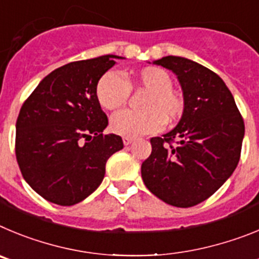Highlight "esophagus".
I'll return each instance as SVG.
<instances>
[{"instance_id":"1","label":"esophagus","mask_w":259,"mask_h":259,"mask_svg":"<svg viewBox=\"0 0 259 259\" xmlns=\"http://www.w3.org/2000/svg\"><path fill=\"white\" fill-rule=\"evenodd\" d=\"M133 141H134V139L130 138V137H124V138H122V142H124L125 146H129V144H132Z\"/></svg>"}]
</instances>
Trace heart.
I'll list each match as a JSON object with an SVG mask.
<instances>
[{
	"instance_id": "b5f03b06",
	"label": "heart",
	"mask_w": 259,
	"mask_h": 259,
	"mask_svg": "<svg viewBox=\"0 0 259 259\" xmlns=\"http://www.w3.org/2000/svg\"><path fill=\"white\" fill-rule=\"evenodd\" d=\"M130 90H146L142 111H121L111 118L113 133L138 137L161 130L164 124L178 122L185 113V99L173 90V80L158 67H146L125 80L118 72L108 71L95 88L97 99L104 109L113 111L127 103Z\"/></svg>"
}]
</instances>
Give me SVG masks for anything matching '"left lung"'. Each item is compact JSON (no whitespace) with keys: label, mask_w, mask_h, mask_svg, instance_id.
<instances>
[{"label":"left lung","mask_w":259,"mask_h":259,"mask_svg":"<svg viewBox=\"0 0 259 259\" xmlns=\"http://www.w3.org/2000/svg\"><path fill=\"white\" fill-rule=\"evenodd\" d=\"M153 64L177 74L186 107L171 132L151 138L152 152L142 164V178L164 202L190 208L210 197L236 169L244 120L231 92L209 68L173 55Z\"/></svg>","instance_id":"1"}]
</instances>
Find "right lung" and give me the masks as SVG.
<instances>
[{
  "mask_svg": "<svg viewBox=\"0 0 259 259\" xmlns=\"http://www.w3.org/2000/svg\"><path fill=\"white\" fill-rule=\"evenodd\" d=\"M115 59L124 58L103 55L59 67L20 108L16 160L25 182L48 201H82L103 181L107 160L124 148L121 137L103 134L108 118L95 94Z\"/></svg>",
  "mask_w": 259,
  "mask_h": 259,
  "instance_id": "obj_1",
  "label": "right lung"
}]
</instances>
